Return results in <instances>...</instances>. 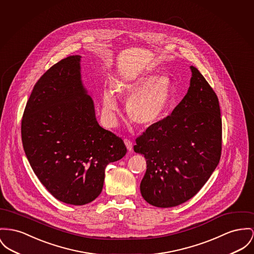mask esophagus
<instances>
[{"label":"esophagus","mask_w":254,"mask_h":254,"mask_svg":"<svg viewBox=\"0 0 254 254\" xmlns=\"http://www.w3.org/2000/svg\"><path fill=\"white\" fill-rule=\"evenodd\" d=\"M124 143H125V145H126L127 149H128L129 151H131V150L133 149V143H132V141H131L130 139L125 138V139H124Z\"/></svg>","instance_id":"34e87169"}]
</instances>
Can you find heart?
Here are the masks:
<instances>
[{
	"instance_id": "1",
	"label": "heart",
	"mask_w": 254,
	"mask_h": 254,
	"mask_svg": "<svg viewBox=\"0 0 254 254\" xmlns=\"http://www.w3.org/2000/svg\"><path fill=\"white\" fill-rule=\"evenodd\" d=\"M118 95L127 103L130 119L139 126L149 127L164 119L173 102L172 81L168 75L135 73L117 80L115 88H103V117L110 125L116 123Z\"/></svg>"
}]
</instances>
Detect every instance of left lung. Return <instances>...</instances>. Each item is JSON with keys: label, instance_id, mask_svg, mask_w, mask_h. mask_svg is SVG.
Segmentation results:
<instances>
[{"label": "left lung", "instance_id": "obj_1", "mask_svg": "<svg viewBox=\"0 0 254 254\" xmlns=\"http://www.w3.org/2000/svg\"><path fill=\"white\" fill-rule=\"evenodd\" d=\"M190 68V84L182 101L135 138L134 150L147 164L141 195L160 208L180 205L195 195L221 155L218 96L197 68Z\"/></svg>", "mask_w": 254, "mask_h": 254}]
</instances>
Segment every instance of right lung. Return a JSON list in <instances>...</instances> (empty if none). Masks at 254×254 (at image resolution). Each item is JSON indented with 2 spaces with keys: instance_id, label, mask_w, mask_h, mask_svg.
<instances>
[{
  "instance_id": "right-lung-1",
  "label": "right lung",
  "mask_w": 254,
  "mask_h": 254,
  "mask_svg": "<svg viewBox=\"0 0 254 254\" xmlns=\"http://www.w3.org/2000/svg\"><path fill=\"white\" fill-rule=\"evenodd\" d=\"M81 56H70L36 82L21 122L23 147L39 181L60 201L84 205L101 193L105 169L127 148L95 118L81 80Z\"/></svg>"
}]
</instances>
